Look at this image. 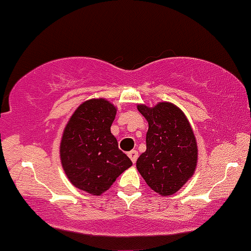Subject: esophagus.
<instances>
[{
  "label": "esophagus",
  "mask_w": 251,
  "mask_h": 251,
  "mask_svg": "<svg viewBox=\"0 0 251 251\" xmlns=\"http://www.w3.org/2000/svg\"><path fill=\"white\" fill-rule=\"evenodd\" d=\"M128 157L131 158V161L133 162V163H136L137 162V158H138V152H137L136 150H132L128 152Z\"/></svg>",
  "instance_id": "34e87169"
}]
</instances>
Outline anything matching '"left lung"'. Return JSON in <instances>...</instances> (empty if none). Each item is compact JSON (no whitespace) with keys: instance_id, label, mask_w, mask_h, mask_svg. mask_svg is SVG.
Wrapping results in <instances>:
<instances>
[{"instance_id":"obj_1","label":"left lung","mask_w":251,"mask_h":251,"mask_svg":"<svg viewBox=\"0 0 251 251\" xmlns=\"http://www.w3.org/2000/svg\"><path fill=\"white\" fill-rule=\"evenodd\" d=\"M137 108L149 123L147 151L137 159V169L152 191L164 197L175 194L197 168L198 147L191 124L170 102Z\"/></svg>"}]
</instances>
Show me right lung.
<instances>
[{"mask_svg": "<svg viewBox=\"0 0 251 251\" xmlns=\"http://www.w3.org/2000/svg\"><path fill=\"white\" fill-rule=\"evenodd\" d=\"M117 108L104 99L85 101L74 112L63 132L60 161L74 186L101 195L132 166L111 133Z\"/></svg>", "mask_w": 251, "mask_h": 251, "instance_id": "obj_1", "label": "right lung"}]
</instances>
